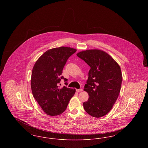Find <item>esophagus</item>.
Listing matches in <instances>:
<instances>
[{
	"instance_id": "esophagus-1",
	"label": "esophagus",
	"mask_w": 148,
	"mask_h": 148,
	"mask_svg": "<svg viewBox=\"0 0 148 148\" xmlns=\"http://www.w3.org/2000/svg\"><path fill=\"white\" fill-rule=\"evenodd\" d=\"M76 91L77 92H80L83 91L82 89H76Z\"/></svg>"
}]
</instances>
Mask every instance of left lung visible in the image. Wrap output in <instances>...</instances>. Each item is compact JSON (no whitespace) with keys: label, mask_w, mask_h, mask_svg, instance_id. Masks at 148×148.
Masks as SVG:
<instances>
[{"label":"left lung","mask_w":148,"mask_h":148,"mask_svg":"<svg viewBox=\"0 0 148 148\" xmlns=\"http://www.w3.org/2000/svg\"><path fill=\"white\" fill-rule=\"evenodd\" d=\"M77 56L90 67L84 89L89 95L83 103L84 110L93 117H102L111 110L118 98L123 79L120 67L101 50H83Z\"/></svg>","instance_id":"obj_1"}]
</instances>
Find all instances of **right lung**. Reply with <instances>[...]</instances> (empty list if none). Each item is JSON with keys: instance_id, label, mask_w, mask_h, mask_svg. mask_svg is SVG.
Wrapping results in <instances>:
<instances>
[{"instance_id": "right-lung-1", "label": "right lung", "mask_w": 148, "mask_h": 148, "mask_svg": "<svg viewBox=\"0 0 148 148\" xmlns=\"http://www.w3.org/2000/svg\"><path fill=\"white\" fill-rule=\"evenodd\" d=\"M77 50L61 47L47 50L36 60L31 77L33 95L42 110L50 116L63 113L75 92V89L58 86L68 59Z\"/></svg>"}]
</instances>
